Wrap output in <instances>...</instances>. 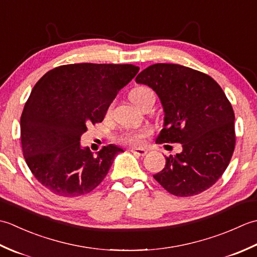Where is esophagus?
<instances>
[{"mask_svg":"<svg viewBox=\"0 0 257 257\" xmlns=\"http://www.w3.org/2000/svg\"><path fill=\"white\" fill-rule=\"evenodd\" d=\"M132 152H133V154H135V155H137V156L144 157V156L147 155V152H148V150L143 149V148H133Z\"/></svg>","mask_w":257,"mask_h":257,"instance_id":"1","label":"esophagus"}]
</instances>
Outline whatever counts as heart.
<instances>
[{"label": "heart", "instance_id": "obj_1", "mask_svg": "<svg viewBox=\"0 0 257 257\" xmlns=\"http://www.w3.org/2000/svg\"><path fill=\"white\" fill-rule=\"evenodd\" d=\"M155 98V92L147 86H138L130 91V99H132L138 107H143L145 103ZM113 105L111 103L108 107L107 112L110 113ZM150 130L148 128L143 129H125L117 136V141L124 146L138 147L150 136Z\"/></svg>", "mask_w": 257, "mask_h": 257}]
</instances>
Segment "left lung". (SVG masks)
<instances>
[{"label": "left lung", "mask_w": 257, "mask_h": 257, "mask_svg": "<svg viewBox=\"0 0 257 257\" xmlns=\"http://www.w3.org/2000/svg\"><path fill=\"white\" fill-rule=\"evenodd\" d=\"M136 81L148 85L165 109L158 144H181L154 178L169 193L192 196L211 188L231 161L236 136L234 111L211 76L178 64H154Z\"/></svg>", "instance_id": "left-lung-1"}]
</instances>
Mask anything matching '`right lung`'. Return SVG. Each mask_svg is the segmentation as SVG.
Here are the masks:
<instances>
[{
  "label": "right lung",
  "instance_id": "obj_1",
  "mask_svg": "<svg viewBox=\"0 0 257 257\" xmlns=\"http://www.w3.org/2000/svg\"><path fill=\"white\" fill-rule=\"evenodd\" d=\"M139 67L132 64H69L37 81L21 116V143L33 176L52 193L74 198L91 192L122 149L95 156L80 148L87 125L101 122L109 105Z\"/></svg>",
  "mask_w": 257,
  "mask_h": 257
}]
</instances>
